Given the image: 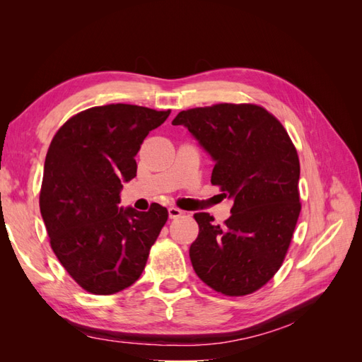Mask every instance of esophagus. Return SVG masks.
Returning <instances> with one entry per match:
<instances>
[{
    "mask_svg": "<svg viewBox=\"0 0 362 362\" xmlns=\"http://www.w3.org/2000/svg\"><path fill=\"white\" fill-rule=\"evenodd\" d=\"M168 213H169V217H170V218H177V217H180L181 214H184V211L180 210V208H177V206H169V208H168Z\"/></svg>",
    "mask_w": 362,
    "mask_h": 362,
    "instance_id": "obj_1",
    "label": "esophagus"
}]
</instances>
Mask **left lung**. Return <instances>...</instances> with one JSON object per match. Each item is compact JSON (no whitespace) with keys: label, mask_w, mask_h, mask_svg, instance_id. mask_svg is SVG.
I'll return each instance as SVG.
<instances>
[{"label":"left lung","mask_w":362,"mask_h":362,"mask_svg":"<svg viewBox=\"0 0 362 362\" xmlns=\"http://www.w3.org/2000/svg\"><path fill=\"white\" fill-rule=\"evenodd\" d=\"M182 125L214 161L211 184L234 201L216 225L196 213L192 266L208 287L226 296L261 288L279 270L300 213L298 152L279 120L252 104H216L180 112Z\"/></svg>","instance_id":"1"}]
</instances>
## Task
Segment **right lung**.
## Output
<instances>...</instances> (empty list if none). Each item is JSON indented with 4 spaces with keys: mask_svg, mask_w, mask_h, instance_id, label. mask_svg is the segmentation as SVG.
<instances>
[{
    "mask_svg": "<svg viewBox=\"0 0 362 362\" xmlns=\"http://www.w3.org/2000/svg\"><path fill=\"white\" fill-rule=\"evenodd\" d=\"M170 115L110 104L75 115L54 136L43 168L40 213L54 254L80 286L115 294L140 278L168 210L122 208L120 190L136 177L149 131Z\"/></svg>",
    "mask_w": 362,
    "mask_h": 362,
    "instance_id": "add662e5",
    "label": "right lung"
}]
</instances>
